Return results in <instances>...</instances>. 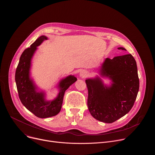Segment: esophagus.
Masks as SVG:
<instances>
[{
	"mask_svg": "<svg viewBox=\"0 0 155 155\" xmlns=\"http://www.w3.org/2000/svg\"><path fill=\"white\" fill-rule=\"evenodd\" d=\"M79 76L81 78H84L86 76V72L84 71H80V74H79Z\"/></svg>",
	"mask_w": 155,
	"mask_h": 155,
	"instance_id": "1",
	"label": "esophagus"
}]
</instances>
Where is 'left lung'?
Listing matches in <instances>:
<instances>
[{
    "label": "left lung",
    "instance_id": "8db88e82",
    "mask_svg": "<svg viewBox=\"0 0 155 155\" xmlns=\"http://www.w3.org/2000/svg\"><path fill=\"white\" fill-rule=\"evenodd\" d=\"M118 49L126 50L123 47ZM99 75L108 78L111 84H105L99 76L85 80L88 110L97 120L112 123L127 114L136 99L139 89L136 61L130 54L106 58Z\"/></svg>",
    "mask_w": 155,
    "mask_h": 155
}]
</instances>
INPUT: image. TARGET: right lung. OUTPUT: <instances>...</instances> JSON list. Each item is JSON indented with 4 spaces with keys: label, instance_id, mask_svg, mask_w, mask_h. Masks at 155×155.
I'll return each instance as SVG.
<instances>
[{
    "label": "right lung",
    "instance_id": "obj_1",
    "mask_svg": "<svg viewBox=\"0 0 155 155\" xmlns=\"http://www.w3.org/2000/svg\"><path fill=\"white\" fill-rule=\"evenodd\" d=\"M47 37H39L22 53L15 73V81L21 103L36 117L40 118L51 117L58 115L61 110L65 91L75 83L77 78L70 75L62 78L58 83L59 93L51 101L46 99V93L39 91L38 87L31 77V61L37 47L47 40Z\"/></svg>",
    "mask_w": 155,
    "mask_h": 155
}]
</instances>
